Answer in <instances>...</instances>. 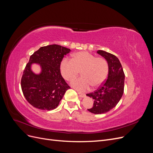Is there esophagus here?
<instances>
[{
	"instance_id": "1",
	"label": "esophagus",
	"mask_w": 153,
	"mask_h": 153,
	"mask_svg": "<svg viewBox=\"0 0 153 153\" xmlns=\"http://www.w3.org/2000/svg\"><path fill=\"white\" fill-rule=\"evenodd\" d=\"M78 95H79V96L80 97V98H84V97H85V94H84V93H82V92L78 91Z\"/></svg>"
}]
</instances>
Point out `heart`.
<instances>
[{"label":"heart","instance_id":"obj_1","mask_svg":"<svg viewBox=\"0 0 153 153\" xmlns=\"http://www.w3.org/2000/svg\"><path fill=\"white\" fill-rule=\"evenodd\" d=\"M61 72L64 79L70 80L81 71L82 77L71 81L72 87L80 91L89 90L92 86L97 88L102 85L108 73V65L106 59L96 57L88 52L74 53L73 59L64 58L61 62Z\"/></svg>","mask_w":153,"mask_h":153}]
</instances>
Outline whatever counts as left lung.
<instances>
[{
	"label": "left lung",
	"mask_w": 153,
	"mask_h": 153,
	"mask_svg": "<svg viewBox=\"0 0 153 153\" xmlns=\"http://www.w3.org/2000/svg\"><path fill=\"white\" fill-rule=\"evenodd\" d=\"M97 53L108 62L107 80L98 90L86 95L94 100L93 106L87 110L92 114H101L114 108L122 98L125 76L121 64L116 56L103 50H98Z\"/></svg>",
	"instance_id": "obj_1"
}]
</instances>
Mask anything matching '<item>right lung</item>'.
Listing matches in <instances>:
<instances>
[{"mask_svg": "<svg viewBox=\"0 0 153 153\" xmlns=\"http://www.w3.org/2000/svg\"><path fill=\"white\" fill-rule=\"evenodd\" d=\"M71 50L58 45L41 47L30 57L21 80L22 92L34 107L43 110L56 108L69 87L62 78L60 66L64 55ZM40 66L39 74L31 66Z\"/></svg>", "mask_w": 153, "mask_h": 153, "instance_id": "1", "label": "right lung"}]
</instances>
